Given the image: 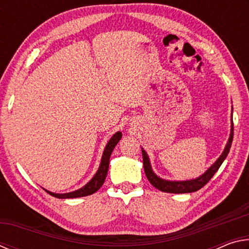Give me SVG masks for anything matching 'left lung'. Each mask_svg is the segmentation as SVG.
<instances>
[{
	"label": "left lung",
	"mask_w": 249,
	"mask_h": 249,
	"mask_svg": "<svg viewBox=\"0 0 249 249\" xmlns=\"http://www.w3.org/2000/svg\"><path fill=\"white\" fill-rule=\"evenodd\" d=\"M233 125H234L233 119H231V129L229 142H227L225 149L220 156V158H218L216 161L210 167V169L206 170L204 175H202L197 179L188 180V181H167L159 178V177H157L154 174L153 169H151L149 158L148 156H147L146 151L144 149H142V163H144V170H145L147 179H148L149 182L153 184L155 188H157L158 190L162 192H167V193H190V192H196L197 190H200V189L203 188L204 185L211 180V178L215 175V172L218 170V168L221 167L223 161H224V159L227 157V155H229L231 146V142H233V136H234Z\"/></svg>",
	"instance_id": "obj_1"
}]
</instances>
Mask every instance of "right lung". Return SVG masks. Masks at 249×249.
<instances>
[{
  "label": "right lung",
  "mask_w": 249,
  "mask_h": 249,
  "mask_svg": "<svg viewBox=\"0 0 249 249\" xmlns=\"http://www.w3.org/2000/svg\"><path fill=\"white\" fill-rule=\"evenodd\" d=\"M121 138H122L121 132H117L116 134L113 135V137L108 141L107 147H105L98 172H96L95 176L91 179L90 182H88L83 188L79 189V190H77V191L70 192V193H64V195H58V193H53V192H49L47 190H45V191L49 193L50 196L58 197V199H73V197H81V196L93 195V193L98 191L99 189L102 187V184L104 183L105 178H107V170H108L109 157H111L113 149H114V147L117 145V142H120Z\"/></svg>",
  "instance_id": "obj_1"
}]
</instances>
